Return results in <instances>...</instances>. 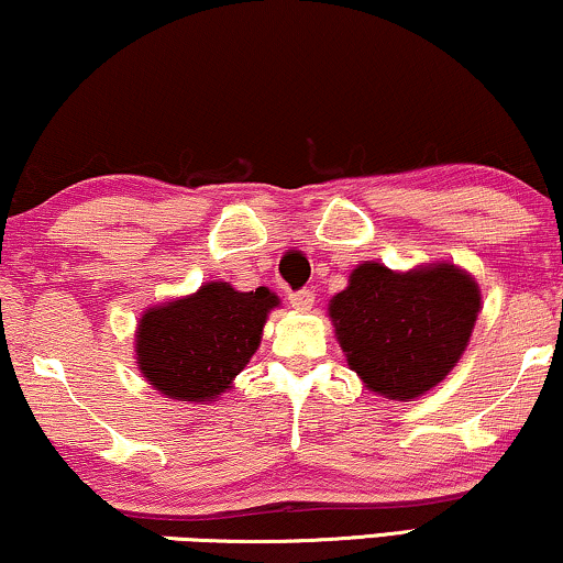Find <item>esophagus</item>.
Returning a JSON list of instances; mask_svg holds the SVG:
<instances>
[{
	"label": "esophagus",
	"instance_id": "1",
	"mask_svg": "<svg viewBox=\"0 0 563 563\" xmlns=\"http://www.w3.org/2000/svg\"><path fill=\"white\" fill-rule=\"evenodd\" d=\"M314 302V291L312 289H297L289 295V305L297 307V310H310Z\"/></svg>",
	"mask_w": 563,
	"mask_h": 563
}]
</instances>
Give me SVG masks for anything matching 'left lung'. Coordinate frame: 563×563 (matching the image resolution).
I'll return each mask as SVG.
<instances>
[{
    "instance_id": "obj_1",
    "label": "left lung",
    "mask_w": 563,
    "mask_h": 563,
    "mask_svg": "<svg viewBox=\"0 0 563 563\" xmlns=\"http://www.w3.org/2000/svg\"><path fill=\"white\" fill-rule=\"evenodd\" d=\"M476 312V282L449 264L407 274L361 264L349 289L330 299L349 366L391 399L426 395L456 366Z\"/></svg>"
}]
</instances>
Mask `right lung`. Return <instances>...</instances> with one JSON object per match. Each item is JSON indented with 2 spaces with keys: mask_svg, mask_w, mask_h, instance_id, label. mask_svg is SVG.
Listing matches in <instances>:
<instances>
[{
  "mask_svg": "<svg viewBox=\"0 0 563 563\" xmlns=\"http://www.w3.org/2000/svg\"><path fill=\"white\" fill-rule=\"evenodd\" d=\"M279 305L266 287L235 291L225 282L143 314L137 364L161 395L181 402L214 399L261 343L266 314Z\"/></svg>",
  "mask_w": 563,
  "mask_h": 563,
  "instance_id": "add662e5",
  "label": "right lung"
}]
</instances>
